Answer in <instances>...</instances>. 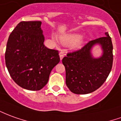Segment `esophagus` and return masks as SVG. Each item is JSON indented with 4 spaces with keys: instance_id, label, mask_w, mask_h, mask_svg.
I'll return each instance as SVG.
<instances>
[{
    "instance_id": "esophagus-1",
    "label": "esophagus",
    "mask_w": 121,
    "mask_h": 121,
    "mask_svg": "<svg viewBox=\"0 0 121 121\" xmlns=\"http://www.w3.org/2000/svg\"><path fill=\"white\" fill-rule=\"evenodd\" d=\"M65 52H63V51H61V52H60V57L61 60L63 59V57L65 56Z\"/></svg>"
}]
</instances>
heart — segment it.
Returning <instances> with one entry per match:
<instances>
[{
    "instance_id": "1",
    "label": "heart",
    "mask_w": 121,
    "mask_h": 121,
    "mask_svg": "<svg viewBox=\"0 0 121 121\" xmlns=\"http://www.w3.org/2000/svg\"><path fill=\"white\" fill-rule=\"evenodd\" d=\"M81 38V37L78 35H65L61 37V40L64 45L69 46L77 44L80 40Z\"/></svg>"
}]
</instances>
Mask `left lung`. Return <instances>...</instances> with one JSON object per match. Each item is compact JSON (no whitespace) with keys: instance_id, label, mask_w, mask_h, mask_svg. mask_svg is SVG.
I'll return each instance as SVG.
<instances>
[{"instance_id":"8db88e82","label":"left lung","mask_w":121,"mask_h":121,"mask_svg":"<svg viewBox=\"0 0 121 121\" xmlns=\"http://www.w3.org/2000/svg\"><path fill=\"white\" fill-rule=\"evenodd\" d=\"M106 36L87 43L81 49L68 52L62 60L65 68V82L74 94H86L98 89L106 81L113 65V44L108 33ZM96 43L102 45V57L93 58L90 53Z\"/></svg>"}]
</instances>
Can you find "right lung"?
Instances as JSON below:
<instances>
[{"label": "right lung", "instance_id": "add662e5", "mask_svg": "<svg viewBox=\"0 0 121 121\" xmlns=\"http://www.w3.org/2000/svg\"><path fill=\"white\" fill-rule=\"evenodd\" d=\"M40 21H23L9 36L5 52L8 71L13 81L29 90H39L60 61L57 50L44 46Z\"/></svg>", "mask_w": 121, "mask_h": 121}]
</instances>
